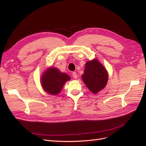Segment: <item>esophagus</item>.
Returning a JSON list of instances; mask_svg holds the SVG:
<instances>
[{"instance_id": "obj_1", "label": "esophagus", "mask_w": 146, "mask_h": 146, "mask_svg": "<svg viewBox=\"0 0 146 146\" xmlns=\"http://www.w3.org/2000/svg\"><path fill=\"white\" fill-rule=\"evenodd\" d=\"M72 76H73L74 79H77V78H78V74H77V73H76V72H73V73H72Z\"/></svg>"}]
</instances>
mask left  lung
Masks as SVG:
<instances>
[{
    "label": "left lung",
    "instance_id": "left-lung-1",
    "mask_svg": "<svg viewBox=\"0 0 146 146\" xmlns=\"http://www.w3.org/2000/svg\"><path fill=\"white\" fill-rule=\"evenodd\" d=\"M82 78L88 88L96 94L105 87L108 74L104 66L97 59H94L86 62Z\"/></svg>",
    "mask_w": 146,
    "mask_h": 146
}]
</instances>
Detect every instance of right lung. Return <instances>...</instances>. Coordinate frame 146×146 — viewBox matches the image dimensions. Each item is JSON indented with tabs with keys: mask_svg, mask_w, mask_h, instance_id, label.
Here are the masks:
<instances>
[{
	"mask_svg": "<svg viewBox=\"0 0 146 146\" xmlns=\"http://www.w3.org/2000/svg\"><path fill=\"white\" fill-rule=\"evenodd\" d=\"M70 79V76L68 74L61 73L56 67H51L42 74L41 83L46 92L57 95L61 92L65 83Z\"/></svg>",
	"mask_w": 146,
	"mask_h": 146,
	"instance_id": "obj_1",
	"label": "right lung"
}]
</instances>
